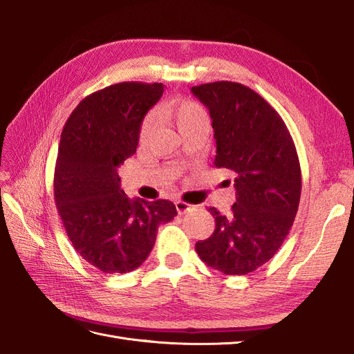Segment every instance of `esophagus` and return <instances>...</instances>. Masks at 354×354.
<instances>
[{
  "label": "esophagus",
  "instance_id": "obj_1",
  "mask_svg": "<svg viewBox=\"0 0 354 354\" xmlns=\"http://www.w3.org/2000/svg\"><path fill=\"white\" fill-rule=\"evenodd\" d=\"M176 208H177V211H178V214H186L187 211L194 209V207L189 205V203H186V202H183V201H177V202H176Z\"/></svg>",
  "mask_w": 354,
  "mask_h": 354
}]
</instances>
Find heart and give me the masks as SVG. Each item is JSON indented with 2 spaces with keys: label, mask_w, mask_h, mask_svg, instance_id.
<instances>
[{
  "label": "heart",
  "mask_w": 354,
  "mask_h": 354,
  "mask_svg": "<svg viewBox=\"0 0 354 354\" xmlns=\"http://www.w3.org/2000/svg\"><path fill=\"white\" fill-rule=\"evenodd\" d=\"M156 115L169 124H173L178 128V131L181 133L186 130L187 127H192L199 122H208V115L203 109V106L196 102V100H190V99H183V100H164L158 104L156 108ZM155 118L152 115H147L145 120L142 121L140 125V131H138V140L145 143L149 137H151L155 131Z\"/></svg>",
  "instance_id": "obj_1"
}]
</instances>
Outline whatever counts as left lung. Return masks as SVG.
<instances>
[{
    "mask_svg": "<svg viewBox=\"0 0 354 354\" xmlns=\"http://www.w3.org/2000/svg\"><path fill=\"white\" fill-rule=\"evenodd\" d=\"M192 93L212 120L214 165L236 176L230 216L209 208L216 229L195 250L224 274L251 273L272 259L292 227L301 196L297 149L281 115L250 87L217 81Z\"/></svg>",
    "mask_w": 354,
    "mask_h": 354,
    "instance_id": "1",
    "label": "left lung"
}]
</instances>
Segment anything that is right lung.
Masks as SVG:
<instances>
[{
    "instance_id": "obj_1",
    "label": "right lung",
    "mask_w": 354,
    "mask_h": 354,
    "mask_svg": "<svg viewBox=\"0 0 354 354\" xmlns=\"http://www.w3.org/2000/svg\"><path fill=\"white\" fill-rule=\"evenodd\" d=\"M162 84L121 82L87 95L63 128L55 201L68 238L104 273H128L151 254L159 224L177 216L173 202L130 199L116 168L136 153L145 115Z\"/></svg>"
}]
</instances>
